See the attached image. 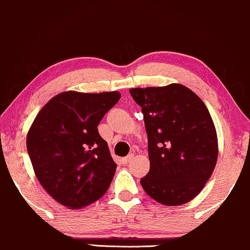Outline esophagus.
Wrapping results in <instances>:
<instances>
[{"instance_id": "34e87169", "label": "esophagus", "mask_w": 250, "mask_h": 250, "mask_svg": "<svg viewBox=\"0 0 250 250\" xmlns=\"http://www.w3.org/2000/svg\"><path fill=\"white\" fill-rule=\"evenodd\" d=\"M132 159H133V154H130V155L124 157V159H122L121 161H122V163H124V164H126V163H129V162L131 161Z\"/></svg>"}]
</instances>
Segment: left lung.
<instances>
[{"instance_id": "left-lung-1", "label": "left lung", "mask_w": 250, "mask_h": 250, "mask_svg": "<svg viewBox=\"0 0 250 250\" xmlns=\"http://www.w3.org/2000/svg\"><path fill=\"white\" fill-rule=\"evenodd\" d=\"M142 106L148 137L149 172L140 180L163 205L188 203L212 175L217 136L210 114L194 91L180 83L130 89Z\"/></svg>"}]
</instances>
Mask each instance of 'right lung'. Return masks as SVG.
I'll list each match as a JSON object with an SVG mask.
<instances>
[{
	"instance_id": "obj_1",
	"label": "right lung",
	"mask_w": 250,
	"mask_h": 250,
	"mask_svg": "<svg viewBox=\"0 0 250 250\" xmlns=\"http://www.w3.org/2000/svg\"><path fill=\"white\" fill-rule=\"evenodd\" d=\"M118 91L56 95L40 111L27 136L35 174L69 208L96 202L110 187L117 164L97 125L120 100Z\"/></svg>"
}]
</instances>
